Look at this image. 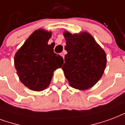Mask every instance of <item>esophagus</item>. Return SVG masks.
Wrapping results in <instances>:
<instances>
[{"mask_svg": "<svg viewBox=\"0 0 125 125\" xmlns=\"http://www.w3.org/2000/svg\"><path fill=\"white\" fill-rule=\"evenodd\" d=\"M61 56H62L63 58H64V53H63V52H62V53H61V54H60Z\"/></svg>", "mask_w": 125, "mask_h": 125, "instance_id": "obj_1", "label": "esophagus"}]
</instances>
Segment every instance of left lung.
<instances>
[{"mask_svg":"<svg viewBox=\"0 0 125 125\" xmlns=\"http://www.w3.org/2000/svg\"><path fill=\"white\" fill-rule=\"evenodd\" d=\"M66 41L62 67L69 84L79 90H86L98 81L106 65V55L88 33L72 35L65 31Z\"/></svg>","mask_w":125,"mask_h":125,"instance_id":"left-lung-1","label":"left lung"}]
</instances>
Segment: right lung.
<instances>
[{
  "instance_id": "obj_1",
  "label": "right lung",
  "mask_w": 125,
  "mask_h": 125,
  "mask_svg": "<svg viewBox=\"0 0 125 125\" xmlns=\"http://www.w3.org/2000/svg\"><path fill=\"white\" fill-rule=\"evenodd\" d=\"M51 33L35 31L16 52L14 65L21 82L29 89L42 91L50 84L54 71L62 67L63 59L48 44Z\"/></svg>"
}]
</instances>
